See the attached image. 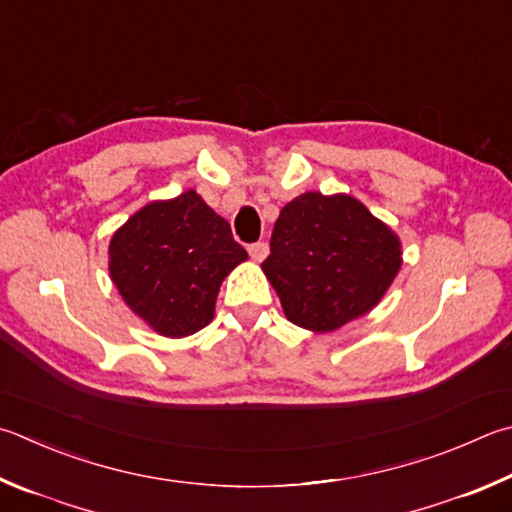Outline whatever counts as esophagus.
Here are the masks:
<instances>
[{
    "instance_id": "esophagus-1",
    "label": "esophagus",
    "mask_w": 512,
    "mask_h": 512,
    "mask_svg": "<svg viewBox=\"0 0 512 512\" xmlns=\"http://www.w3.org/2000/svg\"><path fill=\"white\" fill-rule=\"evenodd\" d=\"M248 253H250V257L255 259V262H264L266 255H268V244H266V241H257V244H250Z\"/></svg>"
}]
</instances>
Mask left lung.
Instances as JSON below:
<instances>
[{
  "label": "left lung",
  "instance_id": "1",
  "mask_svg": "<svg viewBox=\"0 0 512 512\" xmlns=\"http://www.w3.org/2000/svg\"><path fill=\"white\" fill-rule=\"evenodd\" d=\"M401 239L349 194L304 192L282 208L262 264L284 315L315 333L369 313L403 264Z\"/></svg>",
  "mask_w": 512,
  "mask_h": 512
}]
</instances>
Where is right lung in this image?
<instances>
[{"label":"right lung","mask_w":512,"mask_h":512,"mask_svg":"<svg viewBox=\"0 0 512 512\" xmlns=\"http://www.w3.org/2000/svg\"><path fill=\"white\" fill-rule=\"evenodd\" d=\"M248 253L197 192L152 201L109 241V275L125 304L165 338H185L215 318L219 286Z\"/></svg>","instance_id":"add662e5"}]
</instances>
